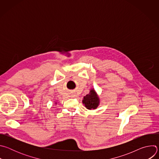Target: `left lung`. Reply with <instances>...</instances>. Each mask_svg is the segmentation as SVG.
I'll use <instances>...</instances> for the list:
<instances>
[{"label": "left lung", "mask_w": 159, "mask_h": 159, "mask_svg": "<svg viewBox=\"0 0 159 159\" xmlns=\"http://www.w3.org/2000/svg\"><path fill=\"white\" fill-rule=\"evenodd\" d=\"M82 103L89 110L98 108L100 104V98L94 88L90 89L89 93L84 97Z\"/></svg>", "instance_id": "8db88e82"}]
</instances>
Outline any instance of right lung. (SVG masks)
Here are the masks:
<instances>
[{
	"mask_svg": "<svg viewBox=\"0 0 159 159\" xmlns=\"http://www.w3.org/2000/svg\"><path fill=\"white\" fill-rule=\"evenodd\" d=\"M55 104H57V102H55Z\"/></svg>",
	"mask_w": 159,
	"mask_h": 159,
	"instance_id": "1",
	"label": "right lung"
}]
</instances>
